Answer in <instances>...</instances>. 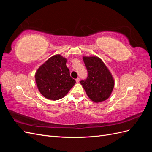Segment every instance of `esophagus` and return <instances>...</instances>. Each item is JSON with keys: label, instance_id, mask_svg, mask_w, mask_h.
<instances>
[{"label": "esophagus", "instance_id": "obj_1", "mask_svg": "<svg viewBox=\"0 0 152 152\" xmlns=\"http://www.w3.org/2000/svg\"><path fill=\"white\" fill-rule=\"evenodd\" d=\"M76 82H77V83H78V82H79V81H80V79H79V78H77V79H76Z\"/></svg>", "mask_w": 152, "mask_h": 152}]
</instances>
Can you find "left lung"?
Returning a JSON list of instances; mask_svg holds the SVG:
<instances>
[{
	"label": "left lung",
	"mask_w": 152,
	"mask_h": 152,
	"mask_svg": "<svg viewBox=\"0 0 152 152\" xmlns=\"http://www.w3.org/2000/svg\"><path fill=\"white\" fill-rule=\"evenodd\" d=\"M87 77L80 82L88 97L95 103L103 102L111 95L114 87L113 78L107 66L97 56H84Z\"/></svg>",
	"instance_id": "8db88e82"
}]
</instances>
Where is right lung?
Returning <instances> with one entry per match:
<instances>
[{
  "instance_id": "add662e5",
  "label": "right lung",
  "mask_w": 152,
  "mask_h": 152,
  "mask_svg": "<svg viewBox=\"0 0 152 152\" xmlns=\"http://www.w3.org/2000/svg\"><path fill=\"white\" fill-rule=\"evenodd\" d=\"M66 59L60 54L50 57L35 73V82L45 98L58 100L63 98L75 84L66 65Z\"/></svg>"
}]
</instances>
